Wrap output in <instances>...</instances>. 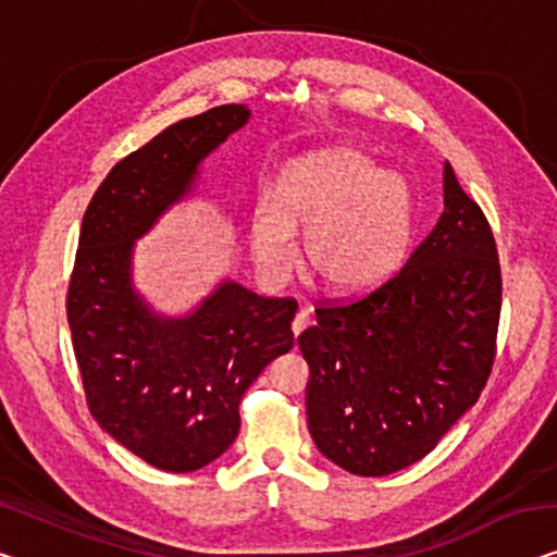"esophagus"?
<instances>
[{"label":"esophagus","mask_w":557,"mask_h":557,"mask_svg":"<svg viewBox=\"0 0 557 557\" xmlns=\"http://www.w3.org/2000/svg\"><path fill=\"white\" fill-rule=\"evenodd\" d=\"M307 325H310V312H307V310H300V312L295 314V320H293V332H295V337L300 335V332H302Z\"/></svg>","instance_id":"esophagus-1"}]
</instances>
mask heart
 <instances>
[{"label":"heart","mask_w":557,"mask_h":557,"mask_svg":"<svg viewBox=\"0 0 557 557\" xmlns=\"http://www.w3.org/2000/svg\"><path fill=\"white\" fill-rule=\"evenodd\" d=\"M295 225L307 227V262L325 285L343 293L375 287L408 255L412 189L358 149H314L282 170L280 205L264 195L255 207L252 255L270 280L293 268Z\"/></svg>","instance_id":"obj_1"}]
</instances>
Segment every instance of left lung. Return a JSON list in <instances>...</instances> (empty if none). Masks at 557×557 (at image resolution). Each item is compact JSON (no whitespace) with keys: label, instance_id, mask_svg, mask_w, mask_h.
I'll return each instance as SVG.
<instances>
[{"label":"left lung","instance_id":"1","mask_svg":"<svg viewBox=\"0 0 557 557\" xmlns=\"http://www.w3.org/2000/svg\"><path fill=\"white\" fill-rule=\"evenodd\" d=\"M443 202L397 275L314 310L318 322L297 337L310 364L307 428L352 475L383 478L425 458L491 375L500 262L483 210L447 162Z\"/></svg>","mask_w":557,"mask_h":557}]
</instances>
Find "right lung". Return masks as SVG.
Here are the masks:
<instances>
[{
    "mask_svg": "<svg viewBox=\"0 0 557 557\" xmlns=\"http://www.w3.org/2000/svg\"><path fill=\"white\" fill-rule=\"evenodd\" d=\"M247 104L170 124L107 174L89 202L66 295L87 405L107 435L168 472L218 460L239 433V400L289 352L297 302L220 280L185 314L135 285V247L195 195L202 162L250 122Z\"/></svg>",
    "mask_w": 557,
    "mask_h": 557,
    "instance_id": "right-lung-1",
    "label": "right lung"
}]
</instances>
